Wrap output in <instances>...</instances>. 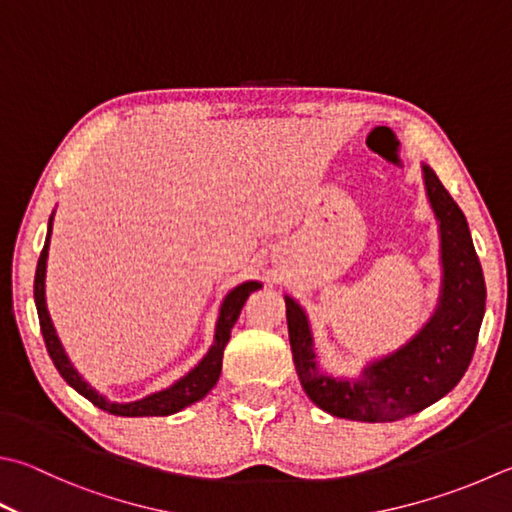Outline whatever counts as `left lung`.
<instances>
[{"instance_id": "1", "label": "left lung", "mask_w": 512, "mask_h": 512, "mask_svg": "<svg viewBox=\"0 0 512 512\" xmlns=\"http://www.w3.org/2000/svg\"><path fill=\"white\" fill-rule=\"evenodd\" d=\"M423 178L441 231L443 289L435 316L406 347L365 368L359 381L332 379L316 368L310 325L301 305L285 296L298 379L307 397L334 417L365 423L406 419L446 397L475 354L486 312L484 272L464 211L430 167H423Z\"/></svg>"}]
</instances>
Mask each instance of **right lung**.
<instances>
[{
	"label": "right lung",
	"mask_w": 512,
	"mask_h": 512,
	"mask_svg": "<svg viewBox=\"0 0 512 512\" xmlns=\"http://www.w3.org/2000/svg\"><path fill=\"white\" fill-rule=\"evenodd\" d=\"M53 216L48 220V234H46V243L40 254V260H37V272H35V305H37V316H40V327L44 334V343L48 356H51L57 372L62 374V379L75 388L82 397L89 399L93 406H98L100 410L115 414V417H167V414L180 412L182 408L191 406V403L200 401L205 394L214 388L220 370H223V352L225 345L231 336V327H234L236 318L240 316V310H243L245 301L249 294L260 289V283L249 281L238 285L236 289H231L227 298L223 301V307H220V316H218V325H216V339L211 350L207 352L205 359H202L194 370H191L187 376H182L178 383H173L171 388L151 394L147 399L133 401V403H113L109 399H104L100 392H95L89 383H86L80 374L75 372V368L69 361V356L64 354L62 343L57 339L55 327L51 323V316H48L46 310V298H44V278H46V258H48V240H51V229H53Z\"/></svg>",
	"instance_id": "add662e5"
}]
</instances>
